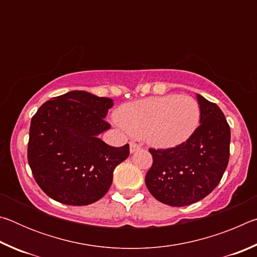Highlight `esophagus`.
I'll use <instances>...</instances> for the list:
<instances>
[{
    "instance_id": "1",
    "label": "esophagus",
    "mask_w": 257,
    "mask_h": 257,
    "mask_svg": "<svg viewBox=\"0 0 257 257\" xmlns=\"http://www.w3.org/2000/svg\"><path fill=\"white\" fill-rule=\"evenodd\" d=\"M142 147H141V145H138L137 143H135V142H132L129 144V150H130V153H135V152L136 151H138V150H141Z\"/></svg>"
}]
</instances>
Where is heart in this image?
<instances>
[{"mask_svg":"<svg viewBox=\"0 0 257 257\" xmlns=\"http://www.w3.org/2000/svg\"><path fill=\"white\" fill-rule=\"evenodd\" d=\"M199 118L198 103L176 94L124 104L116 112L119 123L129 134L163 149L186 142L198 127Z\"/></svg>","mask_w":257,"mask_h":257,"instance_id":"1","label":"heart"}]
</instances>
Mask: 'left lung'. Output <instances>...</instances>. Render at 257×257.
<instances>
[{"mask_svg":"<svg viewBox=\"0 0 257 257\" xmlns=\"http://www.w3.org/2000/svg\"><path fill=\"white\" fill-rule=\"evenodd\" d=\"M199 127L187 142L172 149H150L153 164L145 182L150 193L170 206H186L206 197L227 169L230 127L223 112L197 94Z\"/></svg>","mask_w":257,"mask_h":257,"instance_id":"1","label":"left lung"}]
</instances>
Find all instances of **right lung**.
Returning a JSON list of instances; mask_svg holds the SVG:
<instances>
[{"label":"right lung","instance_id":"1","mask_svg":"<svg viewBox=\"0 0 257 257\" xmlns=\"http://www.w3.org/2000/svg\"><path fill=\"white\" fill-rule=\"evenodd\" d=\"M113 99L72 90L45 102L29 129L28 163L35 180L54 201L88 205L107 193L115 167L129 145L113 147L98 138L111 128L104 118Z\"/></svg>","mask_w":257,"mask_h":257}]
</instances>
